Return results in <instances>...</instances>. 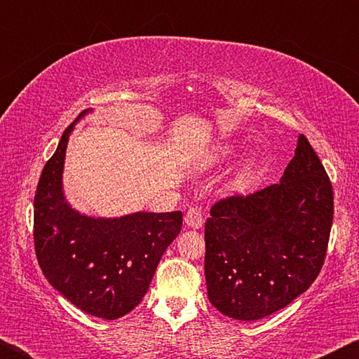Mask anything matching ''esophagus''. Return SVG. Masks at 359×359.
<instances>
[{"label": "esophagus", "mask_w": 359, "mask_h": 359, "mask_svg": "<svg viewBox=\"0 0 359 359\" xmlns=\"http://www.w3.org/2000/svg\"><path fill=\"white\" fill-rule=\"evenodd\" d=\"M185 223H187V226L194 228V229L203 226V223H204L203 212L198 208V205H193V208L188 209L187 215H185Z\"/></svg>", "instance_id": "obj_1"}]
</instances>
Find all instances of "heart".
Listing matches in <instances>:
<instances>
[{"label":"heart","instance_id":"heart-1","mask_svg":"<svg viewBox=\"0 0 359 359\" xmlns=\"http://www.w3.org/2000/svg\"><path fill=\"white\" fill-rule=\"evenodd\" d=\"M228 154V151H224ZM255 172H257V161L248 160L244 166H242L234 177L229 182V188L233 191H245L250 188L252 182L255 179Z\"/></svg>","mask_w":359,"mask_h":359}]
</instances>
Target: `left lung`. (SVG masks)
Here are the masks:
<instances>
[{
    "label": "left lung",
    "instance_id": "8db88e82",
    "mask_svg": "<svg viewBox=\"0 0 359 359\" xmlns=\"http://www.w3.org/2000/svg\"><path fill=\"white\" fill-rule=\"evenodd\" d=\"M332 214L330 177L301 135L278 184L212 205L204 228L212 306L244 321L287 307L323 267Z\"/></svg>",
    "mask_w": 359,
    "mask_h": 359
}]
</instances>
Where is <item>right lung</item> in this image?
<instances>
[{"instance_id": "1", "label": "right lung", "mask_w": 359, "mask_h": 359, "mask_svg": "<svg viewBox=\"0 0 359 359\" xmlns=\"http://www.w3.org/2000/svg\"><path fill=\"white\" fill-rule=\"evenodd\" d=\"M72 128L74 123L65 130L36 188V257L48 283L71 304L93 317L117 320L147 293L163 253L180 233L182 212H136L120 218L79 214L62 188Z\"/></svg>"}]
</instances>
